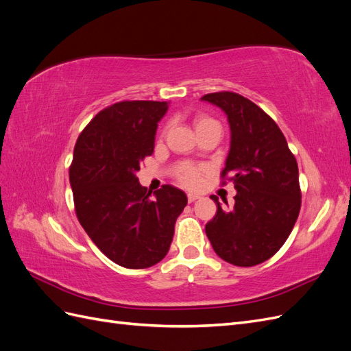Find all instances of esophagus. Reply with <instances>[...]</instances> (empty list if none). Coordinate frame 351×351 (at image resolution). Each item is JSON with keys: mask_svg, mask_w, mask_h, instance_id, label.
<instances>
[{"mask_svg": "<svg viewBox=\"0 0 351 351\" xmlns=\"http://www.w3.org/2000/svg\"><path fill=\"white\" fill-rule=\"evenodd\" d=\"M197 199H199V196H197V195H193V193H189V195H187L189 204H192V202H195V200H197Z\"/></svg>", "mask_w": 351, "mask_h": 351, "instance_id": "1", "label": "esophagus"}]
</instances>
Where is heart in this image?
Segmentation results:
<instances>
[{
    "instance_id": "obj_1",
    "label": "heart",
    "mask_w": 351,
    "mask_h": 351,
    "mask_svg": "<svg viewBox=\"0 0 351 351\" xmlns=\"http://www.w3.org/2000/svg\"><path fill=\"white\" fill-rule=\"evenodd\" d=\"M209 125L219 127L218 123L214 119H210V117H208V115H196V119H195L196 130L204 129V127H209ZM204 171H205V169L202 168V167H197V165L180 164L176 168V178L183 186L193 189V187L199 186L200 178H202V174H204Z\"/></svg>"
}]
</instances>
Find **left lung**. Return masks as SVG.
I'll return each mask as SVG.
<instances>
[{"mask_svg": "<svg viewBox=\"0 0 351 351\" xmlns=\"http://www.w3.org/2000/svg\"><path fill=\"white\" fill-rule=\"evenodd\" d=\"M202 99L227 114L231 146L221 184L232 182L237 190L231 209L210 196L217 215L206 224V236L221 259L254 267L281 249L299 217V167L277 123L256 104L228 90Z\"/></svg>", "mask_w": 351, "mask_h": 351, "instance_id": "8db88e82", "label": "left lung"}]
</instances>
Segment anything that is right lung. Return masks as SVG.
Returning <instances> with one entry per match:
<instances>
[{
  "mask_svg": "<svg viewBox=\"0 0 351 351\" xmlns=\"http://www.w3.org/2000/svg\"><path fill=\"white\" fill-rule=\"evenodd\" d=\"M167 102L121 101L104 108L84 127L69 169L77 219L98 249L117 265L149 268L165 258L183 190L164 184L151 196L136 173L154 154Z\"/></svg>",
  "mask_w": 351,
  "mask_h": 351,
  "instance_id": "1",
  "label": "right lung"
}]
</instances>
